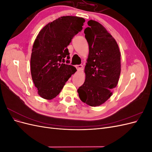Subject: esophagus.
<instances>
[{"label": "esophagus", "instance_id": "obj_1", "mask_svg": "<svg viewBox=\"0 0 152 152\" xmlns=\"http://www.w3.org/2000/svg\"><path fill=\"white\" fill-rule=\"evenodd\" d=\"M76 68L77 70H82V68H83V66H82V65H76Z\"/></svg>", "mask_w": 152, "mask_h": 152}]
</instances>
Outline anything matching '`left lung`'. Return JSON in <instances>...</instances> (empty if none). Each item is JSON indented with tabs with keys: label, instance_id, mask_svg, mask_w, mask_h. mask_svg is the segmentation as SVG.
<instances>
[{
	"label": "left lung",
	"instance_id": "1",
	"mask_svg": "<svg viewBox=\"0 0 152 152\" xmlns=\"http://www.w3.org/2000/svg\"><path fill=\"white\" fill-rule=\"evenodd\" d=\"M84 30L89 55L84 83L77 90L82 102L98 107L112 94L121 74V53L116 40L99 23L89 20Z\"/></svg>",
	"mask_w": 152,
	"mask_h": 152
}]
</instances>
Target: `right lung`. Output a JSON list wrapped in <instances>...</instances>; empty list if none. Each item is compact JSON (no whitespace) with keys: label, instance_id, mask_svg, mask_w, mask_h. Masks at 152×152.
<instances>
[{"label":"right lung","instance_id":"obj_1","mask_svg":"<svg viewBox=\"0 0 152 152\" xmlns=\"http://www.w3.org/2000/svg\"><path fill=\"white\" fill-rule=\"evenodd\" d=\"M85 20L77 16H61L49 23L34 41L30 59L32 80L39 95L52 99L60 93L66 82L77 71L68 65V45L82 30Z\"/></svg>","mask_w":152,"mask_h":152}]
</instances>
